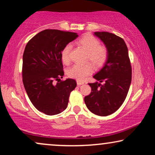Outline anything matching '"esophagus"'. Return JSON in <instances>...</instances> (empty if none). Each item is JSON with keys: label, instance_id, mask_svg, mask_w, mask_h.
<instances>
[{"label": "esophagus", "instance_id": "obj_1", "mask_svg": "<svg viewBox=\"0 0 155 155\" xmlns=\"http://www.w3.org/2000/svg\"><path fill=\"white\" fill-rule=\"evenodd\" d=\"M84 82L83 81H79V80H77V84L78 85H82V84H83Z\"/></svg>", "mask_w": 155, "mask_h": 155}]
</instances>
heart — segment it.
<instances>
[{"instance_id": "heart-1", "label": "heart", "mask_w": 155, "mask_h": 155, "mask_svg": "<svg viewBox=\"0 0 155 155\" xmlns=\"http://www.w3.org/2000/svg\"><path fill=\"white\" fill-rule=\"evenodd\" d=\"M75 43L87 51L85 61H90L84 64H75L68 70L69 77L82 81L87 76L92 73L95 68L99 69L106 64L109 58V50L105 46L101 45L99 40L90 34H85L75 41ZM71 46L68 44L61 51V59L63 63L68 64L71 61L70 53Z\"/></svg>"}]
</instances>
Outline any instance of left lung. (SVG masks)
Masks as SVG:
<instances>
[{"label": "left lung", "mask_w": 155, "mask_h": 155, "mask_svg": "<svg viewBox=\"0 0 155 155\" xmlns=\"http://www.w3.org/2000/svg\"><path fill=\"white\" fill-rule=\"evenodd\" d=\"M109 50L108 60L99 73L94 75L98 82L89 83L92 92L84 97V103L92 113L101 116H109L124 102L132 79V68L128 50L121 37L107 32L97 31Z\"/></svg>", "instance_id": "left-lung-1"}]
</instances>
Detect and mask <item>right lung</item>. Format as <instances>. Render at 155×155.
Returning <instances> with one entry per match:
<instances>
[{"label": "right lung", "mask_w": 155, "mask_h": 155, "mask_svg": "<svg viewBox=\"0 0 155 155\" xmlns=\"http://www.w3.org/2000/svg\"><path fill=\"white\" fill-rule=\"evenodd\" d=\"M78 37L77 33L71 31L45 29L31 38L25 46L23 84L34 107L46 115L64 111L70 94L77 86L75 80L61 79L64 75L61 51Z\"/></svg>", "instance_id": "1"}]
</instances>
